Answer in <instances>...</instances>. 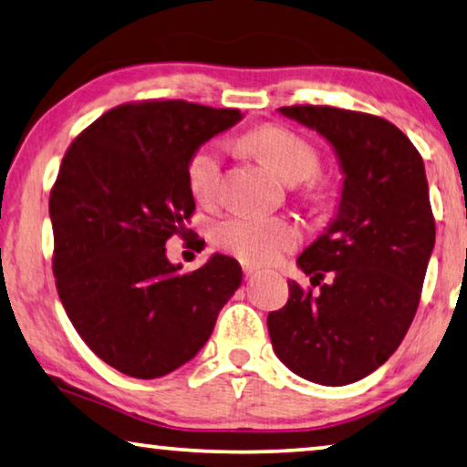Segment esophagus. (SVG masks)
<instances>
[{
  "instance_id": "esophagus-1",
  "label": "esophagus",
  "mask_w": 467,
  "mask_h": 467,
  "mask_svg": "<svg viewBox=\"0 0 467 467\" xmlns=\"http://www.w3.org/2000/svg\"><path fill=\"white\" fill-rule=\"evenodd\" d=\"M255 273H257V268L249 266V264H243V275H245V278H252Z\"/></svg>"
}]
</instances>
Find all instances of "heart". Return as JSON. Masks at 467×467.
<instances>
[{
	"instance_id": "b5f03b06",
	"label": "heart",
	"mask_w": 467,
	"mask_h": 467,
	"mask_svg": "<svg viewBox=\"0 0 467 467\" xmlns=\"http://www.w3.org/2000/svg\"><path fill=\"white\" fill-rule=\"evenodd\" d=\"M243 142L264 163L287 182H300V192L312 203L329 197V184L317 176L318 150L304 136L281 125H262L243 136ZM186 184L201 205H212L220 197L222 150L215 142H205L191 152L186 163ZM212 239L222 252L245 264H270L300 245L302 231L294 220L283 215L233 213L215 222Z\"/></svg>"
}]
</instances>
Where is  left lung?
<instances>
[{"instance_id": "left-lung-1", "label": "left lung", "mask_w": 467, "mask_h": 467, "mask_svg": "<svg viewBox=\"0 0 467 467\" xmlns=\"http://www.w3.org/2000/svg\"><path fill=\"white\" fill-rule=\"evenodd\" d=\"M333 144L344 171L337 215L297 266L320 285L289 281L268 315L276 357L300 378L346 386L392 357L420 306L436 224L423 159L384 117L321 104L278 109Z\"/></svg>"}]
</instances>
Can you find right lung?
I'll return each mask as SVG.
<instances>
[{
    "label": "right lung",
    "mask_w": 467,
    "mask_h": 467,
    "mask_svg": "<svg viewBox=\"0 0 467 467\" xmlns=\"http://www.w3.org/2000/svg\"><path fill=\"white\" fill-rule=\"evenodd\" d=\"M239 119L236 109L186 100L125 102L62 159L50 192L56 289L89 350L130 378L189 363L241 285L234 257L180 273L165 255L171 236L192 243L191 152Z\"/></svg>",
    "instance_id": "right-lung-1"
}]
</instances>
